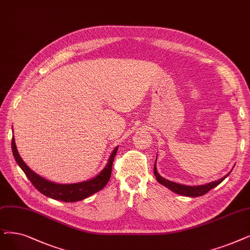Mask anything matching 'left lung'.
Segmentation results:
<instances>
[{
    "label": "left lung",
    "mask_w": 250,
    "mask_h": 250,
    "mask_svg": "<svg viewBox=\"0 0 250 250\" xmlns=\"http://www.w3.org/2000/svg\"><path fill=\"white\" fill-rule=\"evenodd\" d=\"M154 174L157 178V181L162 184L163 186L167 187L168 188H170L171 191H173L174 193L176 194H179V195H184V196H188V197H198V196H203L204 194L208 193L209 191H210L211 188H215L217 185L221 184L224 179L229 175L227 174L226 176H224L223 178L218 179V181H215V182H212V183H209V184H206V185H203V186H195V187H188V186H184V185H179V184H176V183H173V182H170L168 181V179H165L164 177H162L161 175H160L157 171V168H156V162H155V165H154Z\"/></svg>",
    "instance_id": "left-lung-1"
}]
</instances>
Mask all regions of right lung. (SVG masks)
Returning <instances> with one entry per match:
<instances>
[{
    "label": "right lung",
    "instance_id": "1",
    "mask_svg": "<svg viewBox=\"0 0 250 250\" xmlns=\"http://www.w3.org/2000/svg\"><path fill=\"white\" fill-rule=\"evenodd\" d=\"M11 146H12L13 156L16 160L17 164L21 166L22 171L25 173V175L29 179V182L33 184V186L38 189V191L41 192L43 195L47 197L55 199V200L63 201V202H76V201L83 200V199L91 196L92 194L101 191L102 188H104L107 184V182L109 181V177H111L114 158L118 151V146H117L113 151L111 157H109L106 166L103 169L101 173H99L97 176H95L94 178L90 179V181L79 183V184H73V185H58L52 182H49L47 179L36 174L33 170H31V169L26 166V164L22 161V159L18 154L15 141H14V136L12 137Z\"/></svg>",
    "mask_w": 250,
    "mask_h": 250
}]
</instances>
